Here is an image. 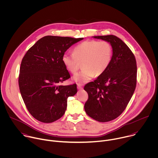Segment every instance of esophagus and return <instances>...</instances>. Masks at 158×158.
Instances as JSON below:
<instances>
[{
	"mask_svg": "<svg viewBox=\"0 0 158 158\" xmlns=\"http://www.w3.org/2000/svg\"><path fill=\"white\" fill-rule=\"evenodd\" d=\"M77 89H82V88H83V85H82V84H77Z\"/></svg>",
	"mask_w": 158,
	"mask_h": 158,
	"instance_id": "1",
	"label": "esophagus"
}]
</instances>
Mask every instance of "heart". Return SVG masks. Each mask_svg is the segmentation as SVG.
Segmentation results:
<instances>
[{"label":"heart","mask_w":158,"mask_h":158,"mask_svg":"<svg viewBox=\"0 0 158 158\" xmlns=\"http://www.w3.org/2000/svg\"><path fill=\"white\" fill-rule=\"evenodd\" d=\"M112 58V48L109 42L102 40H85L74 49V53L65 52L62 60L65 68L75 74L82 62L83 70L73 76L77 82L85 83L95 75H101L109 67Z\"/></svg>","instance_id":"heart-1"}]
</instances>
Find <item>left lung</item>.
<instances>
[{
  "instance_id": "obj_1",
  "label": "left lung",
  "mask_w": 158,
  "mask_h": 158,
  "mask_svg": "<svg viewBox=\"0 0 158 158\" xmlns=\"http://www.w3.org/2000/svg\"><path fill=\"white\" fill-rule=\"evenodd\" d=\"M93 37L110 43L112 58L107 69L84 86L89 96L84 109L91 118L105 123L120 116L131 100L136 85V61L128 46L118 37Z\"/></svg>"
}]
</instances>
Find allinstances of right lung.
<instances>
[{"instance_id": "add662e5", "label": "right lung", "mask_w": 158, "mask_h": 158, "mask_svg": "<svg viewBox=\"0 0 158 158\" xmlns=\"http://www.w3.org/2000/svg\"><path fill=\"white\" fill-rule=\"evenodd\" d=\"M83 38L48 35L40 39L22 60L19 85L30 114L37 120L53 123L65 113L67 98L77 92L76 84L60 85L71 76L62 57Z\"/></svg>"}]
</instances>
